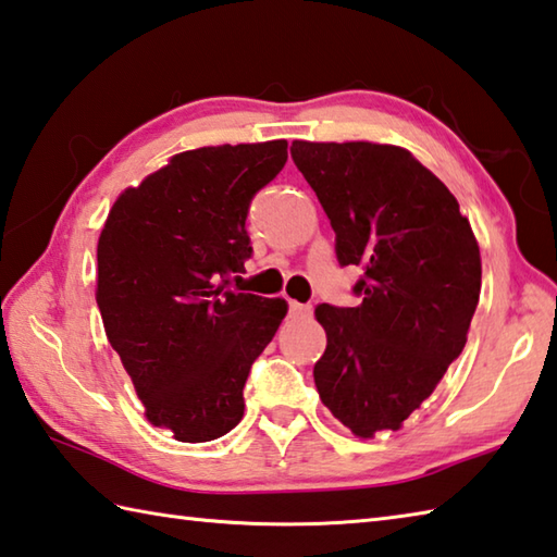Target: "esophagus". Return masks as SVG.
<instances>
[{"instance_id":"obj_1","label":"esophagus","mask_w":557,"mask_h":557,"mask_svg":"<svg viewBox=\"0 0 557 557\" xmlns=\"http://www.w3.org/2000/svg\"><path fill=\"white\" fill-rule=\"evenodd\" d=\"M289 313L294 315V319H309V315H311V307H309V304L289 301Z\"/></svg>"}]
</instances>
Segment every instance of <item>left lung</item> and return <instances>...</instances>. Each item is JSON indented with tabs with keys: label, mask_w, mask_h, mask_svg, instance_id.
Segmentation results:
<instances>
[{
	"label": "left lung",
	"mask_w": 557,
	"mask_h": 557,
	"mask_svg": "<svg viewBox=\"0 0 557 557\" xmlns=\"http://www.w3.org/2000/svg\"><path fill=\"white\" fill-rule=\"evenodd\" d=\"M329 214L341 265H362L357 307H315L329 345L323 406L355 437L400 430L461 355L481 299V248L449 188L396 145L292 141Z\"/></svg>",
	"instance_id": "left-lung-1"
}]
</instances>
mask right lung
<instances>
[{"label": "right lung", "mask_w": 557, "mask_h": 557, "mask_svg": "<svg viewBox=\"0 0 557 557\" xmlns=\"http://www.w3.org/2000/svg\"><path fill=\"white\" fill-rule=\"evenodd\" d=\"M287 161V139L171 157L113 202L98 236L96 304L147 420L210 442L244 418L250 364L285 299L226 289L250 256L248 205Z\"/></svg>", "instance_id": "1"}]
</instances>
